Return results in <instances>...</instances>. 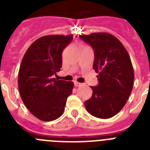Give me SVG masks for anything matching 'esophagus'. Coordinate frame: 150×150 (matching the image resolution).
<instances>
[{
	"label": "esophagus",
	"instance_id": "obj_1",
	"mask_svg": "<svg viewBox=\"0 0 150 150\" xmlns=\"http://www.w3.org/2000/svg\"><path fill=\"white\" fill-rule=\"evenodd\" d=\"M83 84L80 83H78V82H76V81L74 82V86H81Z\"/></svg>",
	"mask_w": 150,
	"mask_h": 150
}]
</instances>
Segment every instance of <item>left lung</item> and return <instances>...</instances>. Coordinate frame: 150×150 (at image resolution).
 Segmentation results:
<instances>
[{"mask_svg": "<svg viewBox=\"0 0 150 150\" xmlns=\"http://www.w3.org/2000/svg\"><path fill=\"white\" fill-rule=\"evenodd\" d=\"M79 37L93 48V69L98 74V85L91 86L92 95L85 107L95 117L109 119L122 109L131 95L134 78L132 61L122 43L112 34Z\"/></svg>", "mask_w": 150, "mask_h": 150, "instance_id": "left-lung-1", "label": "left lung"}]
</instances>
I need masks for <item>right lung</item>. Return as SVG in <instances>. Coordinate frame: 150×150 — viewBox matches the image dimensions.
Returning a JSON list of instances; mask_svg holds the SVG:
<instances>
[{
    "label": "right lung",
    "instance_id": "add662e5",
    "mask_svg": "<svg viewBox=\"0 0 150 150\" xmlns=\"http://www.w3.org/2000/svg\"><path fill=\"white\" fill-rule=\"evenodd\" d=\"M73 40L69 35L43 36L24 55L18 71V89L22 101L34 116L52 121L63 114L74 83L52 78L60 71L64 49Z\"/></svg>",
    "mask_w": 150,
    "mask_h": 150
}]
</instances>
